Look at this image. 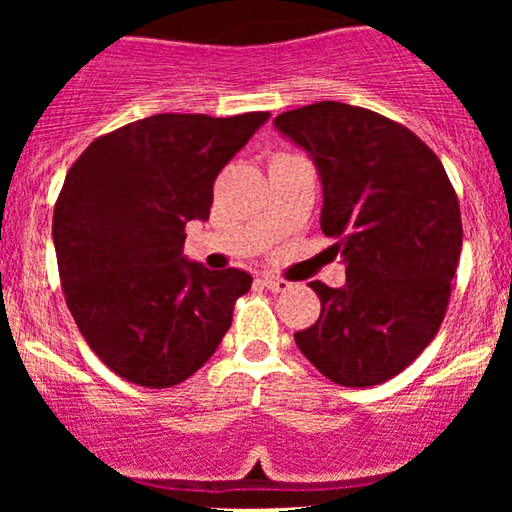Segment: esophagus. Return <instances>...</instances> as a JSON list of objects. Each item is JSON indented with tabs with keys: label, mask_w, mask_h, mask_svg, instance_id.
Returning <instances> with one entry per match:
<instances>
[{
	"label": "esophagus",
	"mask_w": 512,
	"mask_h": 512,
	"mask_svg": "<svg viewBox=\"0 0 512 512\" xmlns=\"http://www.w3.org/2000/svg\"><path fill=\"white\" fill-rule=\"evenodd\" d=\"M262 284L267 286L269 291H274V293H281V291H289L291 289L289 281L279 279V276H274V274H262Z\"/></svg>",
	"instance_id": "1"
}]
</instances>
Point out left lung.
Returning <instances> with one entry per match:
<instances>
[{
    "label": "left lung",
    "mask_w": 512,
    "mask_h": 512,
    "mask_svg": "<svg viewBox=\"0 0 512 512\" xmlns=\"http://www.w3.org/2000/svg\"><path fill=\"white\" fill-rule=\"evenodd\" d=\"M274 127L315 163L320 226L346 267L342 289L310 281L320 317L293 339L332 383H385L445 317L462 250L455 190L414 132L373 110L322 101L276 115Z\"/></svg>",
    "instance_id": "8db88e82"
}]
</instances>
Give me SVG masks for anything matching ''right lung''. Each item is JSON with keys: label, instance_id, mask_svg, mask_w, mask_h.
<instances>
[{"label": "right lung", "instance_id": "1", "mask_svg": "<svg viewBox=\"0 0 512 512\" xmlns=\"http://www.w3.org/2000/svg\"><path fill=\"white\" fill-rule=\"evenodd\" d=\"M269 113H161L96 139L64 178L52 243L67 305L120 378L170 387L219 349L243 269L182 255L187 221H207L214 180Z\"/></svg>", "mask_w": 512, "mask_h": 512}]
</instances>
